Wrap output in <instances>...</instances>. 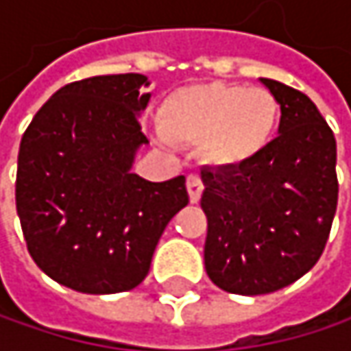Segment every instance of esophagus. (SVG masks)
Masks as SVG:
<instances>
[{
  "label": "esophagus",
  "instance_id": "esophagus-1",
  "mask_svg": "<svg viewBox=\"0 0 351 351\" xmlns=\"http://www.w3.org/2000/svg\"><path fill=\"white\" fill-rule=\"evenodd\" d=\"M186 191H189V199L191 203H199L201 195H203V180L199 175L186 176Z\"/></svg>",
  "mask_w": 351,
  "mask_h": 351
}]
</instances>
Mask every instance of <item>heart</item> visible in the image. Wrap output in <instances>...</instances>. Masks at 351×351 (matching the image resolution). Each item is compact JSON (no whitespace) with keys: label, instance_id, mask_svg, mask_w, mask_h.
<instances>
[{"label":"heart","instance_id":"obj_1","mask_svg":"<svg viewBox=\"0 0 351 351\" xmlns=\"http://www.w3.org/2000/svg\"><path fill=\"white\" fill-rule=\"evenodd\" d=\"M282 117L278 97L264 87L199 83L169 93L158 111L160 136L178 146H199L217 169H240L262 156Z\"/></svg>","mask_w":351,"mask_h":351}]
</instances>
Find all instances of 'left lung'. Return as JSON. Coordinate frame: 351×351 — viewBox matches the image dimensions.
I'll use <instances>...</instances> for the list:
<instances>
[{
    "label": "left lung",
    "instance_id": "8db88e82",
    "mask_svg": "<svg viewBox=\"0 0 351 351\" xmlns=\"http://www.w3.org/2000/svg\"><path fill=\"white\" fill-rule=\"evenodd\" d=\"M282 117L278 136L240 169H203L205 270L234 295H266L309 272L323 254L337 207L335 138L301 91L260 79Z\"/></svg>",
    "mask_w": 351,
    "mask_h": 351
}]
</instances>
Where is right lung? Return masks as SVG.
<instances>
[{"instance_id": "obj_1", "label": "right lung", "mask_w": 351, "mask_h": 351, "mask_svg": "<svg viewBox=\"0 0 351 351\" xmlns=\"http://www.w3.org/2000/svg\"><path fill=\"white\" fill-rule=\"evenodd\" d=\"M148 77L101 75L58 89L22 136L16 209L36 266L79 293L138 287L169 221L189 203L184 176L132 173L148 144L138 113Z\"/></svg>"}]
</instances>
